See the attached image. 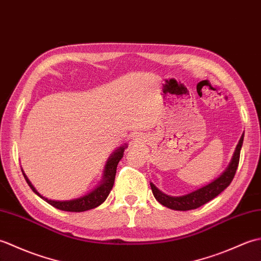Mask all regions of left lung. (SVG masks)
Returning <instances> with one entry per match:
<instances>
[{
    "mask_svg": "<svg viewBox=\"0 0 261 261\" xmlns=\"http://www.w3.org/2000/svg\"><path fill=\"white\" fill-rule=\"evenodd\" d=\"M242 143L243 135L241 136L239 143H238V146L236 148L233 158H232L229 167L226 168V170L219 177V178H216L214 181L211 182V184L199 188V190L195 192L187 194V195L184 196H169L166 195L163 192H160L152 182H150L151 191L154 198H156L160 204L164 205V206L176 211L195 210L199 206H202V205L206 204L211 199H213L214 197L218 196L219 194L222 193L225 188L231 184V181L236 175L238 165H239Z\"/></svg>",
    "mask_w": 261,
    "mask_h": 261,
    "instance_id": "left-lung-1",
    "label": "left lung"
}]
</instances>
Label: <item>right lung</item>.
Here are the masks:
<instances>
[{
    "label": "right lung",
    "instance_id": "right-lung-1",
    "mask_svg": "<svg viewBox=\"0 0 261 261\" xmlns=\"http://www.w3.org/2000/svg\"><path fill=\"white\" fill-rule=\"evenodd\" d=\"M124 148L125 147H120L118 150L113 152L112 156H111V158L108 160V164L105 166L104 176H103V180L101 182V185L97 186L95 190L91 192L90 194H87V195L76 198V199H71V201H53V199H48L46 197L41 196L40 194L36 191V188L31 185V182L29 179H28L25 174H23V176L28 182V185L31 187V190L35 192L38 196H40L42 199H45L48 204L53 205L54 207L62 211H67V212H84V211L97 207L98 205H101L109 196V194L111 190H112L113 184H114L116 167H118V164L121 160V158L123 157Z\"/></svg>",
    "mask_w": 261,
    "mask_h": 261
}]
</instances>
